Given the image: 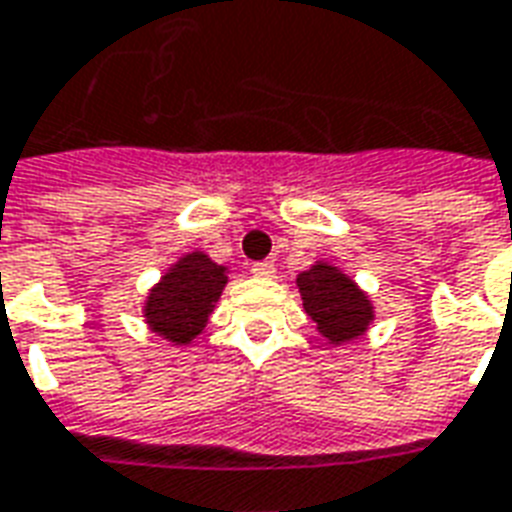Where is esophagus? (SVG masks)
Returning <instances> with one entry per match:
<instances>
[{
	"label": "esophagus",
	"mask_w": 512,
	"mask_h": 512,
	"mask_svg": "<svg viewBox=\"0 0 512 512\" xmlns=\"http://www.w3.org/2000/svg\"><path fill=\"white\" fill-rule=\"evenodd\" d=\"M274 263L271 260H257V263H252V274L260 276V279H271L274 276Z\"/></svg>",
	"instance_id": "esophagus-1"
}]
</instances>
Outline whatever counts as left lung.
<instances>
[{"label":"left lung","mask_w":512,"mask_h":512,"mask_svg":"<svg viewBox=\"0 0 512 512\" xmlns=\"http://www.w3.org/2000/svg\"><path fill=\"white\" fill-rule=\"evenodd\" d=\"M306 314L331 342H350L366 331L372 320V304L350 279L331 266H314L295 279Z\"/></svg>","instance_id":"obj_1"}]
</instances>
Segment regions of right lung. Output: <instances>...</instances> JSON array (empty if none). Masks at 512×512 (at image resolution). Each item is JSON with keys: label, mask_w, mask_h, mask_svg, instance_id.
Wrapping results in <instances>:
<instances>
[{"label": "right lung", "mask_w": 512, "mask_h": 512, "mask_svg": "<svg viewBox=\"0 0 512 512\" xmlns=\"http://www.w3.org/2000/svg\"><path fill=\"white\" fill-rule=\"evenodd\" d=\"M225 282V268L211 263L200 252H192L151 290L146 320L170 342L187 344L192 336L203 331Z\"/></svg>", "instance_id": "obj_1"}]
</instances>
